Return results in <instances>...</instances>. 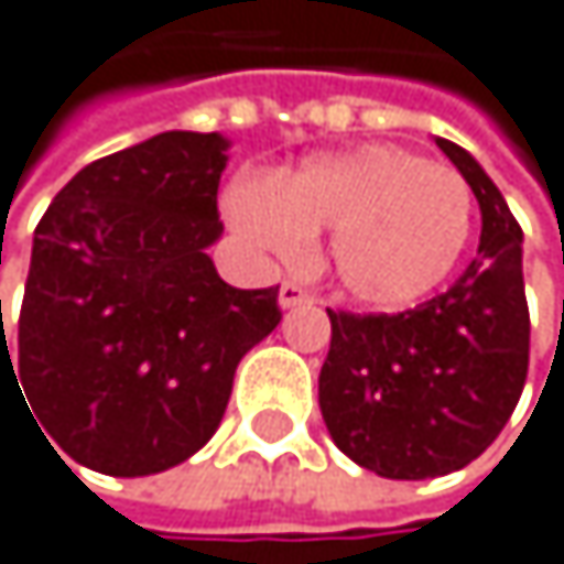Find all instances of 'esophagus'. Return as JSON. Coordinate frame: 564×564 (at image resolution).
I'll list each match as a JSON object with an SVG mask.
<instances>
[{"label":"esophagus","mask_w":564,"mask_h":564,"mask_svg":"<svg viewBox=\"0 0 564 564\" xmlns=\"http://www.w3.org/2000/svg\"><path fill=\"white\" fill-rule=\"evenodd\" d=\"M279 302H282V308L308 305V302H313V292H308L305 285H299V282H282V289H279Z\"/></svg>","instance_id":"34e87169"}]
</instances>
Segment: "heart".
I'll use <instances>...</instances> for the list:
<instances>
[{"instance_id":"heart-1","label":"heart","mask_w":564,"mask_h":564,"mask_svg":"<svg viewBox=\"0 0 564 564\" xmlns=\"http://www.w3.org/2000/svg\"><path fill=\"white\" fill-rule=\"evenodd\" d=\"M228 215L256 245L295 259L333 231L339 289L373 308H403L451 279L474 228V191L447 164L397 144H366L305 161L265 181H238Z\"/></svg>"}]
</instances>
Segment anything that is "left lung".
<instances>
[{
  "label": "left lung",
  "instance_id": "1",
  "mask_svg": "<svg viewBox=\"0 0 564 564\" xmlns=\"http://www.w3.org/2000/svg\"><path fill=\"white\" fill-rule=\"evenodd\" d=\"M437 148L481 205L477 259L447 292L406 313L326 308L323 420L349 460L393 481L441 477L481 457L528 377L521 225L464 148L444 137Z\"/></svg>",
  "mask_w": 564,
  "mask_h": 564
}]
</instances>
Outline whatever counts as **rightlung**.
<instances>
[{
  "instance_id": "obj_1",
  "label": "right lung",
  "mask_w": 564,
  "mask_h": 564,
  "mask_svg": "<svg viewBox=\"0 0 564 564\" xmlns=\"http://www.w3.org/2000/svg\"><path fill=\"white\" fill-rule=\"evenodd\" d=\"M225 151L167 130L87 164L36 225L12 339L0 299V370L17 362L43 437L83 467L144 477L202 451L238 359L282 319L279 285L235 289L205 251Z\"/></svg>"
}]
</instances>
